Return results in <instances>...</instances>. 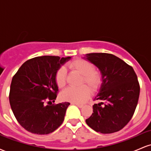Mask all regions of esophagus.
<instances>
[{
    "instance_id": "esophagus-1",
    "label": "esophagus",
    "mask_w": 151,
    "mask_h": 151,
    "mask_svg": "<svg viewBox=\"0 0 151 151\" xmlns=\"http://www.w3.org/2000/svg\"><path fill=\"white\" fill-rule=\"evenodd\" d=\"M72 104H74L76 106H77L79 108H82L83 107V105L82 104H77V103H72Z\"/></svg>"
}]
</instances>
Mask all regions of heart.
<instances>
[{"instance_id": "1", "label": "heart", "mask_w": 151, "mask_h": 151, "mask_svg": "<svg viewBox=\"0 0 151 151\" xmlns=\"http://www.w3.org/2000/svg\"><path fill=\"white\" fill-rule=\"evenodd\" d=\"M71 68L77 71L83 75L82 82L86 83L93 91L100 87L101 78L100 74L94 72V66L91 62L83 59H78L70 64ZM67 71L65 67H61L55 73V81L59 87L62 88L66 84ZM90 96V90L87 86L83 85L79 87H68L61 93L60 97L66 101L81 104L87 100Z\"/></svg>"}]
</instances>
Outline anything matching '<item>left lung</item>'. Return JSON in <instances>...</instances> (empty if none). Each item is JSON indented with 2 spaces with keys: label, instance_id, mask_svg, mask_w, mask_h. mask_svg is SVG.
<instances>
[{
  "label": "left lung",
  "instance_id": "8db88e82",
  "mask_svg": "<svg viewBox=\"0 0 151 151\" xmlns=\"http://www.w3.org/2000/svg\"><path fill=\"white\" fill-rule=\"evenodd\" d=\"M101 74L102 83L94 99L93 112L86 123L101 133L120 131L129 122L136 110L140 86L133 67L108 53H89L84 57Z\"/></svg>",
  "mask_w": 151,
  "mask_h": 151
}]
</instances>
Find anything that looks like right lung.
Here are the masks:
<instances>
[{"instance_id": "1", "label": "right lung", "mask_w": 151, "mask_h": 151, "mask_svg": "<svg viewBox=\"0 0 151 151\" xmlns=\"http://www.w3.org/2000/svg\"><path fill=\"white\" fill-rule=\"evenodd\" d=\"M70 59L58 56L30 59L22 64L12 79L10 106L19 124L29 132L49 134L63 122L70 104H52L58 91L55 73Z\"/></svg>"}]
</instances>
